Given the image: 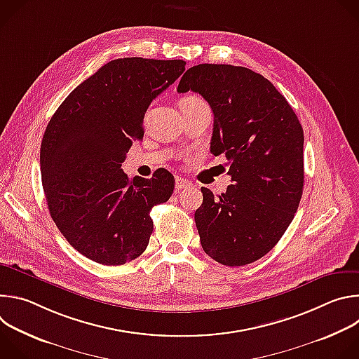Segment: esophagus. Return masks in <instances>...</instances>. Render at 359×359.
<instances>
[{"mask_svg": "<svg viewBox=\"0 0 359 359\" xmlns=\"http://www.w3.org/2000/svg\"><path fill=\"white\" fill-rule=\"evenodd\" d=\"M191 186V183L190 182H187L186 179H183V177H176V183H175V189H176V191H180V190H183V189H187V187H190Z\"/></svg>", "mask_w": 359, "mask_h": 359, "instance_id": "esophagus-1", "label": "esophagus"}]
</instances>
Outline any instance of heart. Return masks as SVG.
<instances>
[{"instance_id": "1", "label": "heart", "mask_w": 359, "mask_h": 359, "mask_svg": "<svg viewBox=\"0 0 359 359\" xmlns=\"http://www.w3.org/2000/svg\"><path fill=\"white\" fill-rule=\"evenodd\" d=\"M204 102L198 96H186L180 100V105H201Z\"/></svg>"}]
</instances>
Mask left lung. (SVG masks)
<instances>
[{
	"instance_id": "8db88e82",
	"label": "left lung",
	"mask_w": 359,
	"mask_h": 359,
	"mask_svg": "<svg viewBox=\"0 0 359 359\" xmlns=\"http://www.w3.org/2000/svg\"><path fill=\"white\" fill-rule=\"evenodd\" d=\"M193 90L215 115L210 150L226 155L233 184L215 197L201 187L194 213L204 252L238 267L266 255L283 237L302 196L304 132L285 97L263 75L234 65L200 64L177 92Z\"/></svg>"
}]
</instances>
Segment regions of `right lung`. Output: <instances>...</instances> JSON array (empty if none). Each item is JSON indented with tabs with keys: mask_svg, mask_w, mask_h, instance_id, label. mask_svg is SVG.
Returning a JSON list of instances; mask_svg holds the SVG:
<instances>
[{
	"mask_svg": "<svg viewBox=\"0 0 359 359\" xmlns=\"http://www.w3.org/2000/svg\"><path fill=\"white\" fill-rule=\"evenodd\" d=\"M182 60L119 58L78 85L50 118L41 143V179L50 217L86 259L121 266L146 250L150 210L175 179L158 169L129 179L121 169L151 100L184 71Z\"/></svg>",
	"mask_w": 359,
	"mask_h": 359,
	"instance_id": "obj_1",
	"label": "right lung"
}]
</instances>
